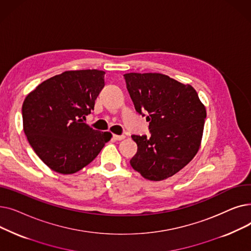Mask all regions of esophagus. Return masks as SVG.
Instances as JSON below:
<instances>
[{
  "label": "esophagus",
  "instance_id": "esophagus-1",
  "mask_svg": "<svg viewBox=\"0 0 251 251\" xmlns=\"http://www.w3.org/2000/svg\"><path fill=\"white\" fill-rule=\"evenodd\" d=\"M113 137H114L115 140H123V139H125L124 135H116V134H114Z\"/></svg>",
  "mask_w": 251,
  "mask_h": 251
}]
</instances>
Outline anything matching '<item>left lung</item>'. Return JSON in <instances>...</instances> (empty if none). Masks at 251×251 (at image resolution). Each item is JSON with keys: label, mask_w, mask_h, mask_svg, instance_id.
Instances as JSON below:
<instances>
[{"label": "left lung", "mask_w": 251, "mask_h": 251, "mask_svg": "<svg viewBox=\"0 0 251 251\" xmlns=\"http://www.w3.org/2000/svg\"><path fill=\"white\" fill-rule=\"evenodd\" d=\"M135 110L150 122L151 136L132 135L131 167L151 181L172 177L199 151L206 110L196 90L161 73L124 75Z\"/></svg>", "instance_id": "left-lung-1"}]
</instances>
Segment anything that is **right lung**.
Here are the masks:
<instances>
[{
    "label": "right lung",
    "instance_id": "obj_1",
    "mask_svg": "<svg viewBox=\"0 0 251 251\" xmlns=\"http://www.w3.org/2000/svg\"><path fill=\"white\" fill-rule=\"evenodd\" d=\"M104 72L65 71L52 76L26 96L23 130L35 153L50 169L68 175L94 161L112 138L83 123L104 86Z\"/></svg>",
    "mask_w": 251,
    "mask_h": 251
}]
</instances>
